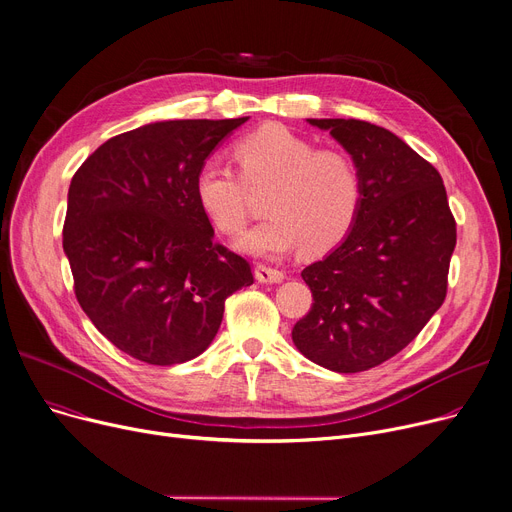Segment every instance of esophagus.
Listing matches in <instances>:
<instances>
[{
	"mask_svg": "<svg viewBox=\"0 0 512 512\" xmlns=\"http://www.w3.org/2000/svg\"><path fill=\"white\" fill-rule=\"evenodd\" d=\"M255 278L263 284H280L284 280V272L276 270V267H267V265H257L255 267Z\"/></svg>",
	"mask_w": 512,
	"mask_h": 512,
	"instance_id": "esophagus-1",
	"label": "esophagus"
}]
</instances>
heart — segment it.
Returning <instances> with one entry per match:
<instances>
[{
    "label": "heart",
    "mask_w": 512,
    "mask_h": 512,
    "mask_svg": "<svg viewBox=\"0 0 512 512\" xmlns=\"http://www.w3.org/2000/svg\"><path fill=\"white\" fill-rule=\"evenodd\" d=\"M240 174L209 157L195 174V199L207 220L224 234L247 224L249 188H270V215L236 240L238 251L280 259L305 247L328 253L351 234L363 207V178L342 151L319 149L280 124H267L234 143Z\"/></svg>",
    "instance_id": "obj_1"
}]
</instances>
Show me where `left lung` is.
<instances>
[{"label":"left lung","instance_id":"1","mask_svg":"<svg viewBox=\"0 0 512 512\" xmlns=\"http://www.w3.org/2000/svg\"><path fill=\"white\" fill-rule=\"evenodd\" d=\"M357 164L363 207L340 245L301 272L311 311L292 342L313 363L357 373L400 353L446 299L456 224L438 170L394 132L309 118Z\"/></svg>","mask_w":512,"mask_h":512}]
</instances>
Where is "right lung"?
Masks as SVG:
<instances>
[{"label":"right lung","instance_id":"obj_1","mask_svg":"<svg viewBox=\"0 0 512 512\" xmlns=\"http://www.w3.org/2000/svg\"><path fill=\"white\" fill-rule=\"evenodd\" d=\"M249 118L161 120L105 141L68 188L64 253L76 299L122 353L149 365L199 357L247 259L213 242L195 174Z\"/></svg>","mask_w":512,"mask_h":512}]
</instances>
